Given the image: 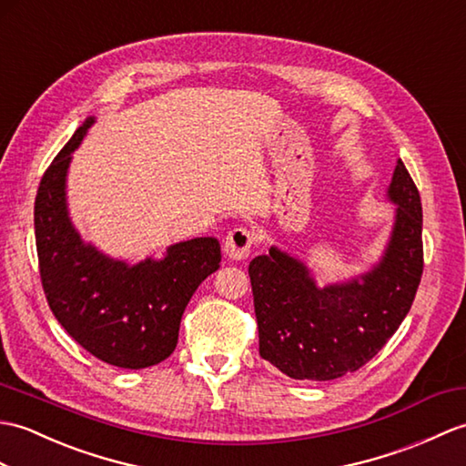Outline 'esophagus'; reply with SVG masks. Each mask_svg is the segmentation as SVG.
Returning a JSON list of instances; mask_svg holds the SVG:
<instances>
[{
	"label": "esophagus",
	"instance_id": "esophagus-1",
	"mask_svg": "<svg viewBox=\"0 0 466 466\" xmlns=\"http://www.w3.org/2000/svg\"><path fill=\"white\" fill-rule=\"evenodd\" d=\"M254 238L246 228H234L228 236H226L224 242V254L228 256L234 262H242L252 252Z\"/></svg>",
	"mask_w": 466,
	"mask_h": 466
}]
</instances>
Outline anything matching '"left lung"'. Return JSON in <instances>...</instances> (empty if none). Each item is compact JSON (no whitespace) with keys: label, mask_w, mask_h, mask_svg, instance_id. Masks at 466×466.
Segmentation results:
<instances>
[{"label":"left lung","mask_w":466,"mask_h":466,"mask_svg":"<svg viewBox=\"0 0 466 466\" xmlns=\"http://www.w3.org/2000/svg\"><path fill=\"white\" fill-rule=\"evenodd\" d=\"M385 198L395 204L391 232L361 274L318 286L304 259L278 246L248 266L259 355L291 380L331 381L357 371L409 313L423 274V208L401 158Z\"/></svg>","instance_id":"8db88e82"}]
</instances>
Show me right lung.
Returning a JSON list of instances; mask_svg holds the SVG:
<instances>
[{
  "label": "right lung",
  "instance_id": "1",
  "mask_svg": "<svg viewBox=\"0 0 466 466\" xmlns=\"http://www.w3.org/2000/svg\"><path fill=\"white\" fill-rule=\"evenodd\" d=\"M93 125L89 116L75 131L39 184L34 216L41 284L53 316L81 348L109 365L145 370L175 351L184 308L220 268V242L192 238L135 264L86 242L69 214L67 175Z\"/></svg>",
  "mask_w": 466,
  "mask_h": 466
}]
</instances>
